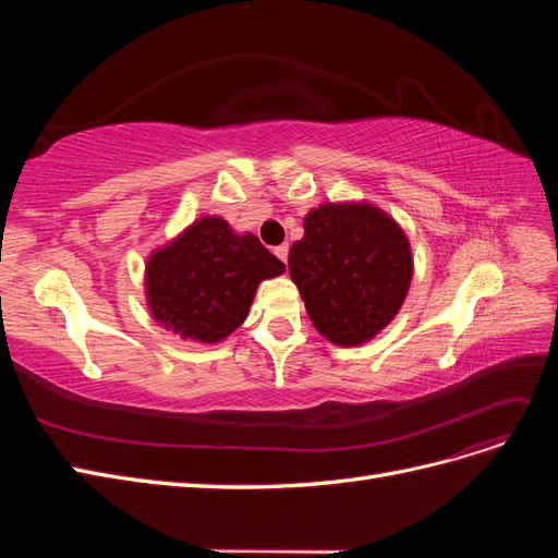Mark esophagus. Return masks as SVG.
Returning <instances> with one entry per match:
<instances>
[{
    "instance_id": "esophagus-1",
    "label": "esophagus",
    "mask_w": 558,
    "mask_h": 558,
    "mask_svg": "<svg viewBox=\"0 0 558 558\" xmlns=\"http://www.w3.org/2000/svg\"><path fill=\"white\" fill-rule=\"evenodd\" d=\"M275 256H277L281 263L289 260V244H279V246H275Z\"/></svg>"
}]
</instances>
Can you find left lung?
Returning <instances> with one entry per match:
<instances>
[{"mask_svg":"<svg viewBox=\"0 0 558 558\" xmlns=\"http://www.w3.org/2000/svg\"><path fill=\"white\" fill-rule=\"evenodd\" d=\"M289 272L316 330L356 347L400 312L412 281L402 228L367 202L320 205L305 216V238L289 251Z\"/></svg>","mask_w":558,"mask_h":558,"instance_id":"1","label":"left lung"}]
</instances>
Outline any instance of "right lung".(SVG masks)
I'll list each match as a JSON object with an SVG mask.
<instances>
[{
  "label": "right lung",
  "mask_w": 558,
  "mask_h": 558,
  "mask_svg": "<svg viewBox=\"0 0 558 558\" xmlns=\"http://www.w3.org/2000/svg\"><path fill=\"white\" fill-rule=\"evenodd\" d=\"M286 265L256 234H238L221 216H202L146 263L148 310L183 340L221 342L244 324L263 279Z\"/></svg>",
  "instance_id": "add662e5"
}]
</instances>
